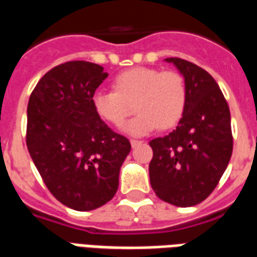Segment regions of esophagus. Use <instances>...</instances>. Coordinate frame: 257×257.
<instances>
[{
    "label": "esophagus",
    "mask_w": 257,
    "mask_h": 257,
    "mask_svg": "<svg viewBox=\"0 0 257 257\" xmlns=\"http://www.w3.org/2000/svg\"><path fill=\"white\" fill-rule=\"evenodd\" d=\"M140 143H142V142H139V140H131V146H132V147H136V146H139Z\"/></svg>",
    "instance_id": "esophagus-1"
}]
</instances>
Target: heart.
<instances>
[{
	"label": "heart",
	"instance_id": "heart-1",
	"mask_svg": "<svg viewBox=\"0 0 257 257\" xmlns=\"http://www.w3.org/2000/svg\"><path fill=\"white\" fill-rule=\"evenodd\" d=\"M112 90H96L92 106L96 115L112 126H121L132 114L123 132L131 136H146L158 126L173 128L182 119L187 104V86L182 74L158 68L135 67L118 74Z\"/></svg>",
	"mask_w": 257,
	"mask_h": 257
}]
</instances>
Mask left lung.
<instances>
[{
	"label": "left lung",
	"mask_w": 257,
	"mask_h": 257,
	"mask_svg": "<svg viewBox=\"0 0 257 257\" xmlns=\"http://www.w3.org/2000/svg\"><path fill=\"white\" fill-rule=\"evenodd\" d=\"M183 75L187 104L176 129L150 142L151 187L175 206L202 202L219 183L232 153L230 108L208 71L179 58H168Z\"/></svg>",
	"instance_id": "8db88e82"
}]
</instances>
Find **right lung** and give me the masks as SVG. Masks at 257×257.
<instances>
[{
    "mask_svg": "<svg viewBox=\"0 0 257 257\" xmlns=\"http://www.w3.org/2000/svg\"><path fill=\"white\" fill-rule=\"evenodd\" d=\"M107 78L84 60L59 64L42 77L27 106L26 143L53 197L79 212L107 204L118 190L131 143L96 115L92 96Z\"/></svg>",
    "mask_w": 257,
    "mask_h": 257,
    "instance_id": "add662e5",
    "label": "right lung"
}]
</instances>
